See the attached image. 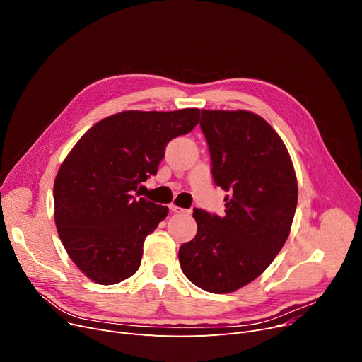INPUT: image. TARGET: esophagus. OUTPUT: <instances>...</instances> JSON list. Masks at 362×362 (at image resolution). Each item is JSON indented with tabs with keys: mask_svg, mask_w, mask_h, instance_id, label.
Returning <instances> with one entry per match:
<instances>
[{
	"mask_svg": "<svg viewBox=\"0 0 362 362\" xmlns=\"http://www.w3.org/2000/svg\"><path fill=\"white\" fill-rule=\"evenodd\" d=\"M170 210L173 211V213H176V214H185V213H191V211H187V210H183V208L177 206L176 204H170Z\"/></svg>",
	"mask_w": 362,
	"mask_h": 362,
	"instance_id": "1",
	"label": "esophagus"
}]
</instances>
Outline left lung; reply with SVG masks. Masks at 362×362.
Segmentation results:
<instances>
[{
    "mask_svg": "<svg viewBox=\"0 0 362 362\" xmlns=\"http://www.w3.org/2000/svg\"><path fill=\"white\" fill-rule=\"evenodd\" d=\"M201 129L223 191L224 216L194 210L198 232L179 250L183 274L211 293H230L255 280L286 242L298 182L286 145L258 114L202 110Z\"/></svg>",
    "mask_w": 362,
    "mask_h": 362,
    "instance_id": "obj_1",
    "label": "left lung"
}]
</instances>
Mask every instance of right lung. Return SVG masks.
<instances>
[{
    "instance_id": "add662e5",
    "label": "right lung",
    "mask_w": 362,
    "mask_h": 362,
    "mask_svg": "<svg viewBox=\"0 0 362 362\" xmlns=\"http://www.w3.org/2000/svg\"><path fill=\"white\" fill-rule=\"evenodd\" d=\"M198 122V108L127 110L95 123L71 148L54 182V220L88 279L116 284L138 272L144 242L168 208L133 194L157 175L167 144Z\"/></svg>"
}]
</instances>
